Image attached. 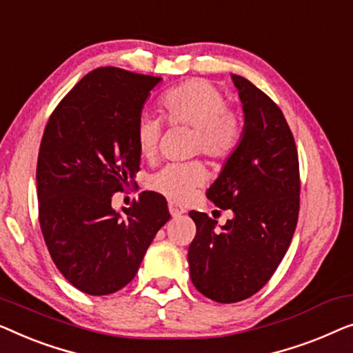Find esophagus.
<instances>
[{
    "instance_id": "esophagus-1",
    "label": "esophagus",
    "mask_w": 353,
    "mask_h": 353,
    "mask_svg": "<svg viewBox=\"0 0 353 353\" xmlns=\"http://www.w3.org/2000/svg\"><path fill=\"white\" fill-rule=\"evenodd\" d=\"M168 210H170L172 217H177V216H182L183 214V208H181L179 205H176V203H172V201L170 203V205H168Z\"/></svg>"
}]
</instances>
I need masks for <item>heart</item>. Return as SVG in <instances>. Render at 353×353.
<instances>
[{
    "label": "heart",
    "instance_id": "obj_1",
    "mask_svg": "<svg viewBox=\"0 0 353 353\" xmlns=\"http://www.w3.org/2000/svg\"><path fill=\"white\" fill-rule=\"evenodd\" d=\"M160 108L171 126L192 128L190 150L212 160H225L236 150L243 137V118L227 105L225 94L205 78L187 79L168 89ZM161 139V121L142 115L136 125V145L143 160H153ZM206 170L200 161L171 163L148 177L150 190L172 201H187L206 182Z\"/></svg>",
    "mask_w": 353,
    "mask_h": 353
}]
</instances>
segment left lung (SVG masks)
Instances as JSON below:
<instances>
[{
  "mask_svg": "<svg viewBox=\"0 0 353 353\" xmlns=\"http://www.w3.org/2000/svg\"><path fill=\"white\" fill-rule=\"evenodd\" d=\"M243 103L245 128L206 196L233 219L190 211L196 235L188 246L190 278L198 291L221 304L256 294L280 265L299 216V160L283 112L246 78L232 75Z\"/></svg>",
  "mask_w": 353,
  "mask_h": 353,
  "instance_id": "1",
  "label": "left lung"
}]
</instances>
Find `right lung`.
Wrapping results in <instances>:
<instances>
[{
    "label": "right lung",
    "mask_w": 353,
    "mask_h": 353,
    "mask_svg": "<svg viewBox=\"0 0 353 353\" xmlns=\"http://www.w3.org/2000/svg\"><path fill=\"white\" fill-rule=\"evenodd\" d=\"M160 81L96 68L59 102L44 129L37 165L39 225L59 272L86 294L125 288L171 217L157 192H142L123 214L112 208L113 193L139 171L136 125Z\"/></svg>",
    "instance_id": "1"
}]
</instances>
